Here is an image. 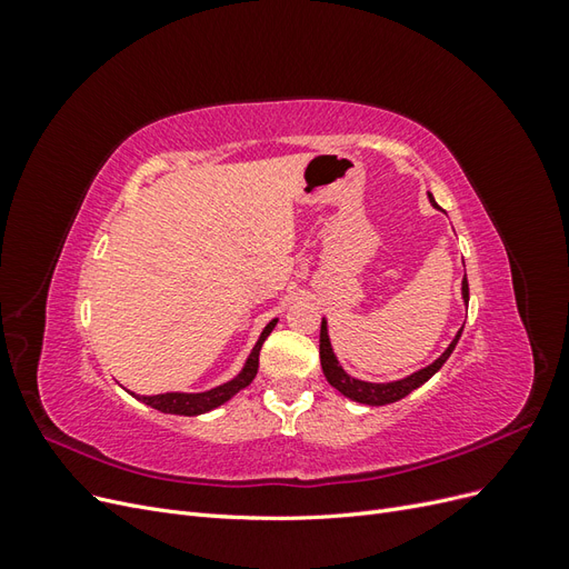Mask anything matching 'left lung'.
Segmentation results:
<instances>
[{
	"label": "left lung",
	"mask_w": 569,
	"mask_h": 569,
	"mask_svg": "<svg viewBox=\"0 0 569 569\" xmlns=\"http://www.w3.org/2000/svg\"><path fill=\"white\" fill-rule=\"evenodd\" d=\"M429 203L437 206L432 194H429ZM462 303L468 306L470 301V287H468V278H462ZM462 335V327L458 330V335L453 337V341L446 347V351L432 360L427 368H420L416 372H410L406 377H401V380H391V382H368V380H360V377H353L349 375L347 370H343V366L339 363V358L332 349V341H330V327H327V320L322 318V325H320V366H322V372L327 377V382H330L339 393L347 396V399L356 401V403H363V406H387V403H396L401 401L403 396H408L410 391H416L418 387H422L429 377L437 375L439 368L449 360V356L453 353L456 343Z\"/></svg>",
	"instance_id": "8db88e82"
}]
</instances>
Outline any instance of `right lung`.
<instances>
[{"instance_id":"1","label":"right lung","mask_w":569,"mask_h":569,"mask_svg":"<svg viewBox=\"0 0 569 569\" xmlns=\"http://www.w3.org/2000/svg\"><path fill=\"white\" fill-rule=\"evenodd\" d=\"M278 325V318H272L266 327L263 332L258 335V341L253 343L251 353L247 356L242 370H239L232 380L222 382L213 389H206V391H166V393H157V396H140V393H132L137 401H142L147 406H151L153 410H161L168 412V416H203V412H209L222 403H228L234 393L242 391L244 387H249L253 382V377L258 372V353H261L263 341L268 339V335L272 332V327Z\"/></svg>"}]
</instances>
